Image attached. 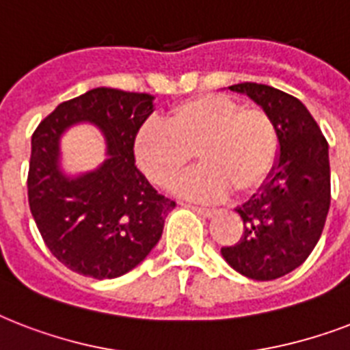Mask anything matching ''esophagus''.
I'll return each mask as SVG.
<instances>
[{"instance_id":"esophagus-1","label":"esophagus","mask_w":350,"mask_h":350,"mask_svg":"<svg viewBox=\"0 0 350 350\" xmlns=\"http://www.w3.org/2000/svg\"><path fill=\"white\" fill-rule=\"evenodd\" d=\"M189 208H192L194 213H198L200 216H203V218H213L214 214H216V211L214 208H205V207H196V205H187Z\"/></svg>"}]
</instances>
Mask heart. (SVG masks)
Listing matches in <instances>:
<instances>
[{
    "mask_svg": "<svg viewBox=\"0 0 350 350\" xmlns=\"http://www.w3.org/2000/svg\"><path fill=\"white\" fill-rule=\"evenodd\" d=\"M198 167L180 185L183 196L218 202L230 191H258L278 161L280 137L274 121L258 107L241 109L221 94L181 101L167 112L165 125L145 123L134 137L139 169L156 185L170 189L192 161Z\"/></svg>",
    "mask_w": 350,
    "mask_h": 350,
    "instance_id": "heart-1",
    "label": "heart"
}]
</instances>
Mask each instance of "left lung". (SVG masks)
Here are the masks:
<instances>
[{
  "mask_svg": "<svg viewBox=\"0 0 350 350\" xmlns=\"http://www.w3.org/2000/svg\"><path fill=\"white\" fill-rule=\"evenodd\" d=\"M274 121L280 154L271 176L236 208L243 236L221 256L234 271L258 282L285 276L304 263L318 243L331 207L329 143L307 107L294 96L260 83H238Z\"/></svg>",
  "mask_w": 350,
  "mask_h": 350,
  "instance_id": "1",
  "label": "left lung"
}]
</instances>
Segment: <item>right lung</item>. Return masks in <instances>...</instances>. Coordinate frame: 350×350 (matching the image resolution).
Returning a JSON list of instances; mask_svg holds the SVG:
<instances>
[{
    "instance_id": "1",
    "label": "right lung",
    "mask_w": 350,
    "mask_h": 350,
    "mask_svg": "<svg viewBox=\"0 0 350 350\" xmlns=\"http://www.w3.org/2000/svg\"><path fill=\"white\" fill-rule=\"evenodd\" d=\"M154 112V96L98 87L56 107L32 134L30 213L52 254L70 271L112 280L139 265L176 207L139 172L134 137ZM89 122L102 132L106 159L68 175L61 137Z\"/></svg>"
}]
</instances>
